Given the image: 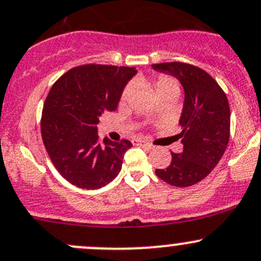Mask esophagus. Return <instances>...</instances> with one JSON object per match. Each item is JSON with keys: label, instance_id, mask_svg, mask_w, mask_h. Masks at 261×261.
Listing matches in <instances>:
<instances>
[{"label": "esophagus", "instance_id": "34e87169", "mask_svg": "<svg viewBox=\"0 0 261 261\" xmlns=\"http://www.w3.org/2000/svg\"><path fill=\"white\" fill-rule=\"evenodd\" d=\"M134 142H135L136 145H140V146H146V147H152V145L150 144V142L145 141V140L142 139H138V140H134Z\"/></svg>", "mask_w": 261, "mask_h": 261}]
</instances>
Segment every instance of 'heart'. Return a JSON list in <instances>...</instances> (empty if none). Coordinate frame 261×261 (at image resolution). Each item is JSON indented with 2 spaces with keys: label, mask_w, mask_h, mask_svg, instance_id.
Segmentation results:
<instances>
[{
  "label": "heart",
  "mask_w": 261,
  "mask_h": 261,
  "mask_svg": "<svg viewBox=\"0 0 261 261\" xmlns=\"http://www.w3.org/2000/svg\"><path fill=\"white\" fill-rule=\"evenodd\" d=\"M153 87H155V91L158 94L159 98H165L169 97L171 95H179L180 94V86L177 84V81L175 79L170 77V76L161 75L156 79L153 82ZM133 85L128 84L126 85L125 89L122 90L121 97H120V102L125 103L130 100L131 95H133Z\"/></svg>",
  "instance_id": "1"
}]
</instances>
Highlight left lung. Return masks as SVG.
I'll use <instances>...</instances> for the list:
<instances>
[{"instance_id": "left-lung-1", "label": "left lung", "mask_w": 261, "mask_h": 261, "mask_svg": "<svg viewBox=\"0 0 261 261\" xmlns=\"http://www.w3.org/2000/svg\"><path fill=\"white\" fill-rule=\"evenodd\" d=\"M160 72L176 77L185 100L179 125L182 127V152H171L166 169H156L158 177L177 188L195 185L207 176L223 158L229 144L230 108L219 84L197 66L185 62L152 65Z\"/></svg>"}]
</instances>
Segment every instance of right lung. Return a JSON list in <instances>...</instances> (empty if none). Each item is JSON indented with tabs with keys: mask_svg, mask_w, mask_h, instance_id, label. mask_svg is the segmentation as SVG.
<instances>
[{
	"mask_svg": "<svg viewBox=\"0 0 261 261\" xmlns=\"http://www.w3.org/2000/svg\"><path fill=\"white\" fill-rule=\"evenodd\" d=\"M135 67L82 65L54 85L41 117V135L52 164L68 182L87 190L108 185L119 175L128 140L100 141L97 125L106 111L117 109Z\"/></svg>",
	"mask_w": 261,
	"mask_h": 261,
	"instance_id": "obj_1",
	"label": "right lung"
}]
</instances>
